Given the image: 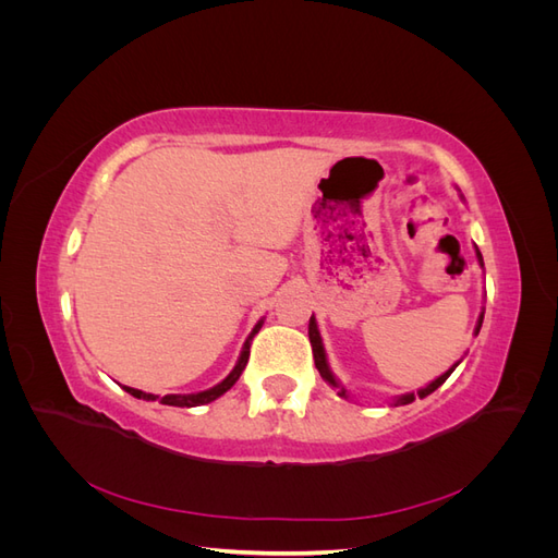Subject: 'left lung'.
Returning a JSON list of instances; mask_svg holds the SVG:
<instances>
[{"instance_id": "obj_1", "label": "left lung", "mask_w": 558, "mask_h": 558, "mask_svg": "<svg viewBox=\"0 0 558 558\" xmlns=\"http://www.w3.org/2000/svg\"><path fill=\"white\" fill-rule=\"evenodd\" d=\"M477 260H480V265L484 267V263H482V253H480V248H477ZM482 320H484V316H480V320H477V328H475V335L480 332V328H482ZM310 342H312V353H314V363H316V369L320 373V377H324L328 384H332V386H340L335 381V377H332V373H330V367H328V361H326V349H324V342H320V335H318V326H316V318L312 316L310 318ZM461 363V361H459ZM459 363H456L451 369H447L445 375H440L437 377L435 381H430L426 388H421V391H416V396L418 398H426V396H430L435 388H440L445 381H447V377L453 373L456 367H459ZM340 396H344L347 398V391L344 388H340ZM414 393H408V396H400L398 400H396V404H410L414 398H416Z\"/></svg>"}]
</instances>
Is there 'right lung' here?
<instances>
[{"mask_svg":"<svg viewBox=\"0 0 558 558\" xmlns=\"http://www.w3.org/2000/svg\"><path fill=\"white\" fill-rule=\"evenodd\" d=\"M260 326H263V320L260 324H256V328L251 330V335L246 337V342H244V349H242V356H240V361H238V365H234V369L232 373L221 381V384H216L214 388H207V391H202V393H189V396H162L160 398V402L162 404H172V408H197V404H207V402H211V400H216V398H221L228 388H232L234 386V381L240 379V375H242V369L246 367V363H248V349H251V340H253V335H256L258 330H260ZM125 391L130 393V396H134V398H140V400H156L158 396H154V393H144V391H140V388H132V386H123Z\"/></svg>","mask_w":558,"mask_h":558,"instance_id":"obj_1","label":"right lung"}]
</instances>
